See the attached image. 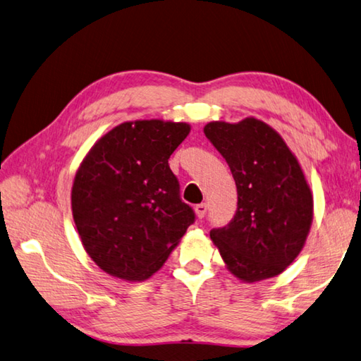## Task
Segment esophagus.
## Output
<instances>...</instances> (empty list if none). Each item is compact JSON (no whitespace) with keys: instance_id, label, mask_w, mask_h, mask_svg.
I'll list each match as a JSON object with an SVG mask.
<instances>
[{"instance_id":"1","label":"esophagus","mask_w":361,"mask_h":361,"mask_svg":"<svg viewBox=\"0 0 361 361\" xmlns=\"http://www.w3.org/2000/svg\"><path fill=\"white\" fill-rule=\"evenodd\" d=\"M207 209H208L207 203H199V205H195V214H197V218H199V219L205 218Z\"/></svg>"}]
</instances>
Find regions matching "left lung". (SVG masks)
Segmentation results:
<instances>
[{
    "mask_svg": "<svg viewBox=\"0 0 361 361\" xmlns=\"http://www.w3.org/2000/svg\"><path fill=\"white\" fill-rule=\"evenodd\" d=\"M203 133L231 167L238 195L231 222L209 237L237 278L276 276L300 254L312 222L311 189L297 158L255 118L208 123Z\"/></svg>",
    "mask_w": 361,
    "mask_h": 361,
    "instance_id": "left-lung-1",
    "label": "left lung"
}]
</instances>
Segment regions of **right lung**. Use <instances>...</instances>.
I'll use <instances>...</instances> for the list:
<instances>
[{
    "label": "right lung",
    "instance_id": "1",
    "mask_svg": "<svg viewBox=\"0 0 361 361\" xmlns=\"http://www.w3.org/2000/svg\"><path fill=\"white\" fill-rule=\"evenodd\" d=\"M189 124L123 123L90 149L72 186V214L85 251L120 279L152 276L194 224L169 158Z\"/></svg>",
    "mask_w": 361,
    "mask_h": 361
}]
</instances>
